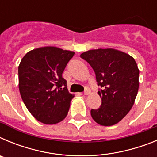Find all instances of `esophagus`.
<instances>
[{"mask_svg": "<svg viewBox=\"0 0 157 157\" xmlns=\"http://www.w3.org/2000/svg\"><path fill=\"white\" fill-rule=\"evenodd\" d=\"M90 89H89V87H86V90L85 91H84V95H88V94H90Z\"/></svg>", "mask_w": 157, "mask_h": 157, "instance_id": "34e87169", "label": "esophagus"}]
</instances>
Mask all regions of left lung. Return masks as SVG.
I'll return each instance as SVG.
<instances>
[{"label":"left lung","mask_w":157,"mask_h":157,"mask_svg":"<svg viewBox=\"0 0 157 157\" xmlns=\"http://www.w3.org/2000/svg\"><path fill=\"white\" fill-rule=\"evenodd\" d=\"M94 69L101 98L99 109H92L96 123L115 125L127 115L134 104L139 87V69L129 54L115 48H98L80 55Z\"/></svg>","instance_id":"8db88e82"}]
</instances>
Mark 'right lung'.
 <instances>
[{"mask_svg":"<svg viewBox=\"0 0 157 157\" xmlns=\"http://www.w3.org/2000/svg\"><path fill=\"white\" fill-rule=\"evenodd\" d=\"M75 52L54 46L30 50L19 65V89L23 103L36 120L56 124L65 119L74 98L62 77Z\"/></svg>","mask_w":157,"mask_h":157,"instance_id":"1","label":"right lung"}]
</instances>
